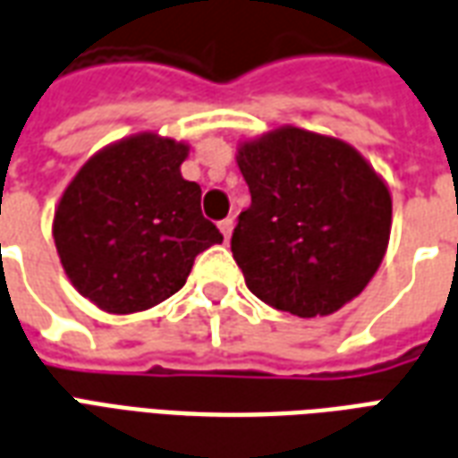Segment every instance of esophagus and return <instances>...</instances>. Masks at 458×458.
I'll return each mask as SVG.
<instances>
[{
    "instance_id": "esophagus-1",
    "label": "esophagus",
    "mask_w": 458,
    "mask_h": 458,
    "mask_svg": "<svg viewBox=\"0 0 458 458\" xmlns=\"http://www.w3.org/2000/svg\"><path fill=\"white\" fill-rule=\"evenodd\" d=\"M232 229H233V219H222V222H219V232L225 233V242H229Z\"/></svg>"
}]
</instances>
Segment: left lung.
Segmentation results:
<instances>
[{
    "label": "left lung",
    "mask_w": 458,
    "mask_h": 458,
    "mask_svg": "<svg viewBox=\"0 0 458 458\" xmlns=\"http://www.w3.org/2000/svg\"><path fill=\"white\" fill-rule=\"evenodd\" d=\"M251 192L232 251L253 295L280 312L327 317L352 302L388 251L393 199L352 143L278 126L236 146Z\"/></svg>",
    "instance_id": "8db88e82"
}]
</instances>
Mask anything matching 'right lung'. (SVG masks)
<instances>
[{"mask_svg":"<svg viewBox=\"0 0 458 458\" xmlns=\"http://www.w3.org/2000/svg\"><path fill=\"white\" fill-rule=\"evenodd\" d=\"M190 143L141 131L85 160L53 215L60 266L82 298L133 315L175 295L197 253L222 243L199 209L202 190L182 178Z\"/></svg>","mask_w":458,"mask_h":458,"instance_id":"right-lung-1","label":"right lung"}]
</instances>
